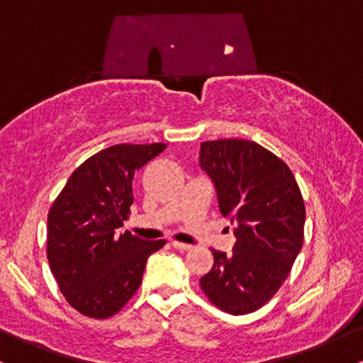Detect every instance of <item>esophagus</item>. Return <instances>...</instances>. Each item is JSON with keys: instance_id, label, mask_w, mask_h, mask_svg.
Instances as JSON below:
<instances>
[{"instance_id": "34e87169", "label": "esophagus", "mask_w": 363, "mask_h": 363, "mask_svg": "<svg viewBox=\"0 0 363 363\" xmlns=\"http://www.w3.org/2000/svg\"><path fill=\"white\" fill-rule=\"evenodd\" d=\"M172 247L177 249V251H187V249H191L189 244H184V242H179V240H172Z\"/></svg>"}]
</instances>
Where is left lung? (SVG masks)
Segmentation results:
<instances>
[{
    "mask_svg": "<svg viewBox=\"0 0 363 363\" xmlns=\"http://www.w3.org/2000/svg\"><path fill=\"white\" fill-rule=\"evenodd\" d=\"M199 165L213 181L218 206L235 225L232 254L211 249L213 268L199 285L228 314L257 311L290 274L303 244L306 205L289 165L249 140L201 143Z\"/></svg>",
    "mask_w": 363,
    "mask_h": 363,
    "instance_id": "left-lung-1",
    "label": "left lung"
}]
</instances>
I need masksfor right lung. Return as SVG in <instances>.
<instances>
[{"label":"right lung","instance_id":"right-lung-1","mask_svg":"<svg viewBox=\"0 0 363 363\" xmlns=\"http://www.w3.org/2000/svg\"><path fill=\"white\" fill-rule=\"evenodd\" d=\"M167 145H114L69 176L48 215V259L73 309L94 319L118 314L140 289L145 264L165 240L119 234L133 205V177Z\"/></svg>","mask_w":363,"mask_h":363}]
</instances>
